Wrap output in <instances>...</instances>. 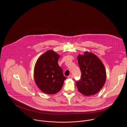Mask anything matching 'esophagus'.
Masks as SVG:
<instances>
[{"instance_id":"esophagus-1","label":"esophagus","mask_w":127,"mask_h":127,"mask_svg":"<svg viewBox=\"0 0 127 127\" xmlns=\"http://www.w3.org/2000/svg\"><path fill=\"white\" fill-rule=\"evenodd\" d=\"M73 75H69V76L68 77V78L69 79H72V78H73Z\"/></svg>"}]
</instances>
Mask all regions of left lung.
<instances>
[{"label":"left lung","mask_w":127,"mask_h":127,"mask_svg":"<svg viewBox=\"0 0 127 127\" xmlns=\"http://www.w3.org/2000/svg\"><path fill=\"white\" fill-rule=\"evenodd\" d=\"M81 72V79L76 82L78 92L85 96L95 95L103 86L106 78L104 66L97 56L88 51L77 57Z\"/></svg>","instance_id":"obj_1"}]
</instances>
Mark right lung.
<instances>
[{
  "label": "right lung",
  "mask_w": 127,
  "mask_h": 127,
  "mask_svg": "<svg viewBox=\"0 0 127 127\" xmlns=\"http://www.w3.org/2000/svg\"><path fill=\"white\" fill-rule=\"evenodd\" d=\"M60 55L55 51L48 50L38 58L34 68L35 82L44 93L54 95L61 89L66 79L58 64Z\"/></svg>",
  "instance_id": "add662e5"
}]
</instances>
